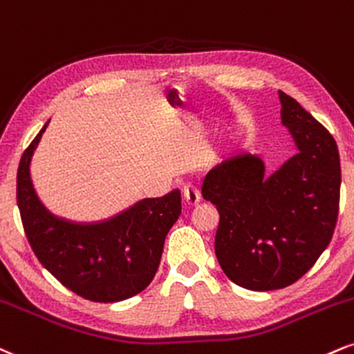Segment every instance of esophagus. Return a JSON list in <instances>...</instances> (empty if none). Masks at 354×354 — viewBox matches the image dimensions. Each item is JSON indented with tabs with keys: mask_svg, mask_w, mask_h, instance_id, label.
I'll return each instance as SVG.
<instances>
[{
	"mask_svg": "<svg viewBox=\"0 0 354 354\" xmlns=\"http://www.w3.org/2000/svg\"><path fill=\"white\" fill-rule=\"evenodd\" d=\"M182 192H184V198L189 205H195V203L201 201V192H198L197 187L192 184H185Z\"/></svg>",
	"mask_w": 354,
	"mask_h": 354,
	"instance_id": "obj_1",
	"label": "esophagus"
}]
</instances>
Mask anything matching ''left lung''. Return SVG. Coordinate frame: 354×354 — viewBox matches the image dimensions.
I'll list each match as a JSON object with an SVG mask.
<instances>
[{
    "instance_id": "obj_1",
    "label": "left lung",
    "mask_w": 354,
    "mask_h": 354,
    "mask_svg": "<svg viewBox=\"0 0 354 354\" xmlns=\"http://www.w3.org/2000/svg\"><path fill=\"white\" fill-rule=\"evenodd\" d=\"M281 124L298 152L272 176L255 153H239L209 170L202 197L217 207L215 255L234 283L280 290L313 267L333 236L342 167L333 136L283 91Z\"/></svg>"
}]
</instances>
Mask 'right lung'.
I'll return each mask as SVG.
<instances>
[{"label": "right lung", "instance_id": "right-lung-1", "mask_svg": "<svg viewBox=\"0 0 354 354\" xmlns=\"http://www.w3.org/2000/svg\"><path fill=\"white\" fill-rule=\"evenodd\" d=\"M48 124L24 151L16 177L28 242L41 265L71 292L99 303L127 300L147 288L159 268L165 236L182 212L180 190L144 198L101 222L56 217L39 201L29 174Z\"/></svg>", "mask_w": 354, "mask_h": 354}]
</instances>
